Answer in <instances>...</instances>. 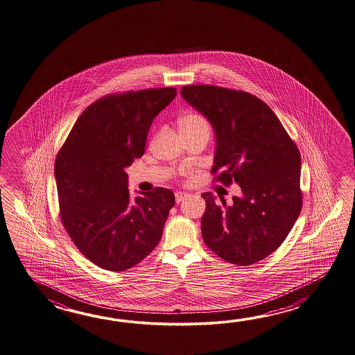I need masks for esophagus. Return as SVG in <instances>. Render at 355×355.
<instances>
[{"mask_svg":"<svg viewBox=\"0 0 355 355\" xmlns=\"http://www.w3.org/2000/svg\"><path fill=\"white\" fill-rule=\"evenodd\" d=\"M188 196L189 194H187V193L176 191V193H175V200H176V203H181V202H182V200H185Z\"/></svg>","mask_w":355,"mask_h":355,"instance_id":"esophagus-1","label":"esophagus"}]
</instances>
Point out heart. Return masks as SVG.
<instances>
[{
    "label": "heart",
    "mask_w": 355,
    "mask_h": 355,
    "mask_svg": "<svg viewBox=\"0 0 355 355\" xmlns=\"http://www.w3.org/2000/svg\"><path fill=\"white\" fill-rule=\"evenodd\" d=\"M179 130L180 132H198V130L209 132V125H208V121H205L202 115L188 114L179 121Z\"/></svg>",
    "instance_id": "b5f03b06"
}]
</instances>
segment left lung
Segmentation results:
<instances>
[{"label": "left lung", "mask_w": 355, "mask_h": 355, "mask_svg": "<svg viewBox=\"0 0 355 355\" xmlns=\"http://www.w3.org/2000/svg\"><path fill=\"white\" fill-rule=\"evenodd\" d=\"M180 92L214 129V180L241 188L230 207L202 194L204 242L231 264H255L279 248L301 213L300 151L272 109L246 91L189 85Z\"/></svg>", "instance_id": "8db88e82"}]
</instances>
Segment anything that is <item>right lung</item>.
I'll list each match as a JSON object with an SVG mask.
<instances>
[{
	"instance_id": "add662e5",
	"label": "right lung",
	"mask_w": 355,
	"mask_h": 355,
	"mask_svg": "<svg viewBox=\"0 0 355 355\" xmlns=\"http://www.w3.org/2000/svg\"><path fill=\"white\" fill-rule=\"evenodd\" d=\"M175 96V87H164L98 98L57 155L62 225L80 252L105 270L135 266L161 240L174 193L156 188L133 199L124 168L144 156L152 121Z\"/></svg>"
}]
</instances>
